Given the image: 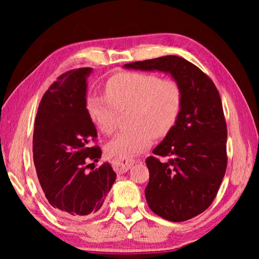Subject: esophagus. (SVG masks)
<instances>
[{
    "label": "esophagus",
    "instance_id": "obj_1",
    "mask_svg": "<svg viewBox=\"0 0 259 259\" xmlns=\"http://www.w3.org/2000/svg\"><path fill=\"white\" fill-rule=\"evenodd\" d=\"M137 159H119L113 161V168L117 174H123L133 166L135 163H137Z\"/></svg>",
    "mask_w": 259,
    "mask_h": 259
}]
</instances>
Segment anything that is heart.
Segmentation results:
<instances>
[{
	"label": "heart",
	"mask_w": 259,
	"mask_h": 259,
	"mask_svg": "<svg viewBox=\"0 0 259 259\" xmlns=\"http://www.w3.org/2000/svg\"><path fill=\"white\" fill-rule=\"evenodd\" d=\"M107 97H91L88 112L95 125L105 135L116 130L119 112L131 108L133 125L116 135L106 146L108 156L130 159L151 146L154 136L164 137L181 116L184 94L179 82L153 73L117 74L106 84Z\"/></svg>",
	"instance_id": "b5f03b06"
}]
</instances>
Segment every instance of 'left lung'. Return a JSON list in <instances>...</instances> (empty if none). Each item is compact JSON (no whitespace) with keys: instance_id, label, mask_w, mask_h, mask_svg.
<instances>
[{"instance_id":"obj_1","label":"left lung","mask_w":259,"mask_h":259,"mask_svg":"<svg viewBox=\"0 0 259 259\" xmlns=\"http://www.w3.org/2000/svg\"><path fill=\"white\" fill-rule=\"evenodd\" d=\"M125 68L171 74L184 103L174 129L148 156V207L170 222H184L212 203L226 171L227 126L222 99L207 74L178 56L125 64ZM160 156H169L161 162Z\"/></svg>"}]
</instances>
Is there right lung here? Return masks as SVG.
<instances>
[{
  "label": "right lung",
  "instance_id": "1",
  "mask_svg": "<svg viewBox=\"0 0 259 259\" xmlns=\"http://www.w3.org/2000/svg\"><path fill=\"white\" fill-rule=\"evenodd\" d=\"M90 67L61 74L43 95L33 134V159L48 202L60 217L84 219L102 208L116 179L108 162L88 174L102 150L87 109ZM94 164V163H91Z\"/></svg>",
  "mask_w": 259,
  "mask_h": 259
}]
</instances>
